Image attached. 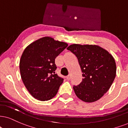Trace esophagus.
Listing matches in <instances>:
<instances>
[{
    "label": "esophagus",
    "mask_w": 128,
    "mask_h": 128,
    "mask_svg": "<svg viewBox=\"0 0 128 128\" xmlns=\"http://www.w3.org/2000/svg\"><path fill=\"white\" fill-rule=\"evenodd\" d=\"M66 78L67 79V80H70V75H68V76H66Z\"/></svg>",
    "instance_id": "obj_1"
}]
</instances>
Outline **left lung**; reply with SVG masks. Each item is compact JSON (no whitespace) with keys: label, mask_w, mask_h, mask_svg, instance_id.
I'll return each mask as SVG.
<instances>
[{"label":"left lung","mask_w":128,"mask_h":128,"mask_svg":"<svg viewBox=\"0 0 128 128\" xmlns=\"http://www.w3.org/2000/svg\"><path fill=\"white\" fill-rule=\"evenodd\" d=\"M78 59L84 78L73 89L85 102H96L107 92L116 74L115 60L107 50L97 45L72 44L68 46Z\"/></svg>","instance_id":"1"}]
</instances>
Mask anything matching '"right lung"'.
I'll list each match as a JSON object with an SVG mask.
<instances>
[{
  "label": "right lung",
  "mask_w": 128,
  "mask_h": 128,
  "mask_svg": "<svg viewBox=\"0 0 128 128\" xmlns=\"http://www.w3.org/2000/svg\"><path fill=\"white\" fill-rule=\"evenodd\" d=\"M67 46V43L45 36L24 51L19 62L21 78L35 98L47 101L56 94L64 80L55 72V59Z\"/></svg>",
  "instance_id": "right-lung-1"
}]
</instances>
